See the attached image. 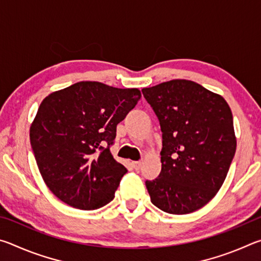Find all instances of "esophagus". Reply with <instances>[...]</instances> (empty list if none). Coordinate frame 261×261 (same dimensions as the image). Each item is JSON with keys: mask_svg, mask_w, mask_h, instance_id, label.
<instances>
[{"mask_svg": "<svg viewBox=\"0 0 261 261\" xmlns=\"http://www.w3.org/2000/svg\"><path fill=\"white\" fill-rule=\"evenodd\" d=\"M132 167H134V169L138 170V169H140V167H141V162H140V161L132 162Z\"/></svg>", "mask_w": 261, "mask_h": 261, "instance_id": "1", "label": "esophagus"}]
</instances>
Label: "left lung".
<instances>
[{"label": "left lung", "instance_id": "8db88e82", "mask_svg": "<svg viewBox=\"0 0 261 261\" xmlns=\"http://www.w3.org/2000/svg\"><path fill=\"white\" fill-rule=\"evenodd\" d=\"M141 92L162 132L161 173L145 182L152 204L169 214L201 208L222 187L235 155L230 107L221 95L185 79Z\"/></svg>", "mask_w": 261, "mask_h": 261}]
</instances>
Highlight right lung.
<instances>
[{"label":"right lung","mask_w":261,"mask_h":261,"mask_svg":"<svg viewBox=\"0 0 261 261\" xmlns=\"http://www.w3.org/2000/svg\"><path fill=\"white\" fill-rule=\"evenodd\" d=\"M140 98L138 88L79 82L43 99L30 140L42 178L60 200L78 210L113 200L127 170L110 146Z\"/></svg>","instance_id":"right-lung-1"}]
</instances>
